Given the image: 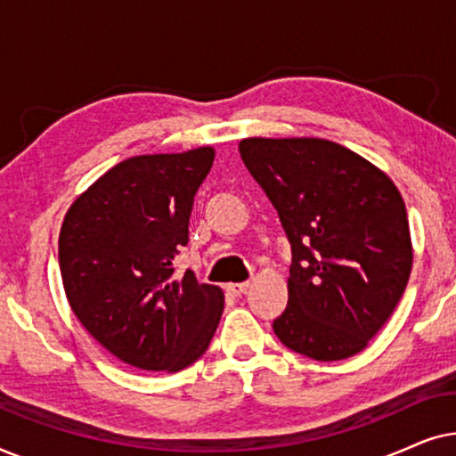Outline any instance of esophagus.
<instances>
[{
	"label": "esophagus",
	"mask_w": 456,
	"mask_h": 456,
	"mask_svg": "<svg viewBox=\"0 0 456 456\" xmlns=\"http://www.w3.org/2000/svg\"><path fill=\"white\" fill-rule=\"evenodd\" d=\"M248 289V282H232V284H226V292L232 297H242Z\"/></svg>",
	"instance_id": "esophagus-1"
}]
</instances>
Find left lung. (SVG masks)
Instances as JSON below:
<instances>
[{"instance_id": "8db88e82", "label": "left lung", "mask_w": 456, "mask_h": 456, "mask_svg": "<svg viewBox=\"0 0 456 456\" xmlns=\"http://www.w3.org/2000/svg\"><path fill=\"white\" fill-rule=\"evenodd\" d=\"M239 151L292 248L289 305L273 332L315 361L361 353L411 276L401 192L382 170L326 139H245Z\"/></svg>"}]
</instances>
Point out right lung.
<instances>
[{
    "instance_id": "add662e5",
    "label": "right lung",
    "mask_w": 456,
    "mask_h": 456,
    "mask_svg": "<svg viewBox=\"0 0 456 456\" xmlns=\"http://www.w3.org/2000/svg\"><path fill=\"white\" fill-rule=\"evenodd\" d=\"M214 149L136 155L93 183L60 230L68 303L93 338L124 363L180 371L208 351L224 292L176 276L189 217Z\"/></svg>"
}]
</instances>
